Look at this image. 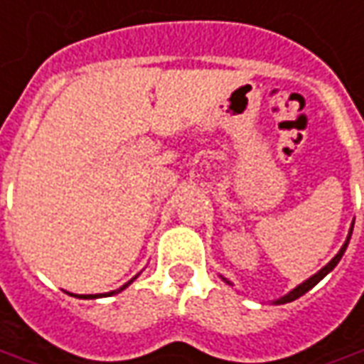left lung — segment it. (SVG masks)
<instances>
[{
	"instance_id": "left-lung-1",
	"label": "left lung",
	"mask_w": 364,
	"mask_h": 364,
	"mask_svg": "<svg viewBox=\"0 0 364 364\" xmlns=\"http://www.w3.org/2000/svg\"><path fill=\"white\" fill-rule=\"evenodd\" d=\"M350 233H353V229H350ZM350 233H348L345 245L341 247V251H338V253L335 255V259H333V261H331L328 265L323 267V269L318 271L317 275H313V277H311V279H306L303 285H299V287H296V289H293V291H291L289 295H285V296H283V299H279V301H277V305H283V303H291V301H295V299H299V296H301V295H305L306 291H309V289H313V287L317 285L318 281H321L323 277L327 275L328 271H333V269L337 267L338 261H341V257H343V253L347 251V245H348V239H350Z\"/></svg>"
}]
</instances>
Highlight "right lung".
<instances>
[{"instance_id": "1", "label": "right lung", "mask_w": 364, "mask_h": 364, "mask_svg": "<svg viewBox=\"0 0 364 364\" xmlns=\"http://www.w3.org/2000/svg\"><path fill=\"white\" fill-rule=\"evenodd\" d=\"M131 281H133V279H131ZM131 281H129V283H131ZM129 283H127V285H129ZM127 285H123L121 289H117V291H113V293H119V291H123V289H125ZM113 293H109V295H113ZM95 296H101V295H85V296H81V299H95Z\"/></svg>"}]
</instances>
